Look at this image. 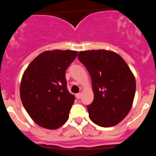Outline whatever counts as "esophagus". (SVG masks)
<instances>
[{"instance_id": "34e87169", "label": "esophagus", "mask_w": 156, "mask_h": 156, "mask_svg": "<svg viewBox=\"0 0 156 156\" xmlns=\"http://www.w3.org/2000/svg\"><path fill=\"white\" fill-rule=\"evenodd\" d=\"M81 97H82V94L81 93H78L76 94V98L77 99H80Z\"/></svg>"}]
</instances>
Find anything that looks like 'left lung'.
Here are the masks:
<instances>
[{
    "instance_id": "obj_1",
    "label": "left lung",
    "mask_w": 156,
    "mask_h": 156,
    "mask_svg": "<svg viewBox=\"0 0 156 156\" xmlns=\"http://www.w3.org/2000/svg\"><path fill=\"white\" fill-rule=\"evenodd\" d=\"M90 73L94 101L87 108L95 124L110 127L124 119L131 108L136 81L129 66L115 52L92 50L78 54Z\"/></svg>"
}]
</instances>
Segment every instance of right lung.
<instances>
[{
    "mask_svg": "<svg viewBox=\"0 0 156 156\" xmlns=\"http://www.w3.org/2000/svg\"><path fill=\"white\" fill-rule=\"evenodd\" d=\"M77 53L69 50L43 52L23 74L22 102L32 119L42 127L57 129L69 119L75 97L67 89L66 71Z\"/></svg>",
    "mask_w": 156,
    "mask_h": 156,
    "instance_id": "right-lung-1",
    "label": "right lung"
}]
</instances>
